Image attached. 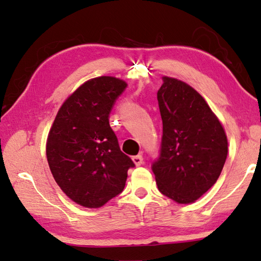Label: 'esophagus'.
<instances>
[{
  "label": "esophagus",
  "instance_id": "esophagus-1",
  "mask_svg": "<svg viewBox=\"0 0 261 261\" xmlns=\"http://www.w3.org/2000/svg\"><path fill=\"white\" fill-rule=\"evenodd\" d=\"M132 161L135 164V166H141L143 164V156L142 154H138V156H134L132 158Z\"/></svg>",
  "mask_w": 261,
  "mask_h": 261
}]
</instances>
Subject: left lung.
I'll list each match as a JSON object with an SVG mask.
<instances>
[{
	"label": "left lung",
	"mask_w": 261,
	"mask_h": 261,
	"mask_svg": "<svg viewBox=\"0 0 261 261\" xmlns=\"http://www.w3.org/2000/svg\"><path fill=\"white\" fill-rule=\"evenodd\" d=\"M162 79L157 93L162 149L152 171L163 195L177 204H190L220 176L228 153L227 135L197 90L175 77Z\"/></svg>",
	"instance_id": "left-lung-1"
}]
</instances>
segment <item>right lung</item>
<instances>
[{"instance_id":"right-lung-1","label":"right lung","mask_w":261,"mask_h":261,"mask_svg":"<svg viewBox=\"0 0 261 261\" xmlns=\"http://www.w3.org/2000/svg\"><path fill=\"white\" fill-rule=\"evenodd\" d=\"M126 87V81L107 75L84 82L64 100L49 130L45 154L54 179L84 207H102L120 194L134 166L109 123Z\"/></svg>"}]
</instances>
